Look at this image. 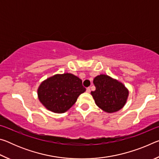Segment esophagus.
Instances as JSON below:
<instances>
[{"mask_svg": "<svg viewBox=\"0 0 159 159\" xmlns=\"http://www.w3.org/2000/svg\"><path fill=\"white\" fill-rule=\"evenodd\" d=\"M86 92L88 93H90V88H88L87 89H86Z\"/></svg>", "mask_w": 159, "mask_h": 159, "instance_id": "obj_1", "label": "esophagus"}]
</instances>
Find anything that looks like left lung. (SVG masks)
Returning a JSON list of instances; mask_svg holds the SVG:
<instances>
[{"label":"left lung","instance_id":"obj_1","mask_svg":"<svg viewBox=\"0 0 159 159\" xmlns=\"http://www.w3.org/2000/svg\"><path fill=\"white\" fill-rule=\"evenodd\" d=\"M96 90L91 92L95 104L107 113H114L121 109L129 95L128 88L118 81L105 74L97 76L93 80Z\"/></svg>","mask_w":159,"mask_h":159}]
</instances>
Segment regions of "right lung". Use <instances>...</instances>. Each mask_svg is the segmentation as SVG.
<instances>
[{
	"label": "right lung",
	"mask_w": 159,
	"mask_h": 159,
	"mask_svg": "<svg viewBox=\"0 0 159 159\" xmlns=\"http://www.w3.org/2000/svg\"><path fill=\"white\" fill-rule=\"evenodd\" d=\"M85 91L82 80L74 74H55L43 81L38 88L39 101L49 111L66 112Z\"/></svg>",
	"instance_id": "obj_1"
}]
</instances>
